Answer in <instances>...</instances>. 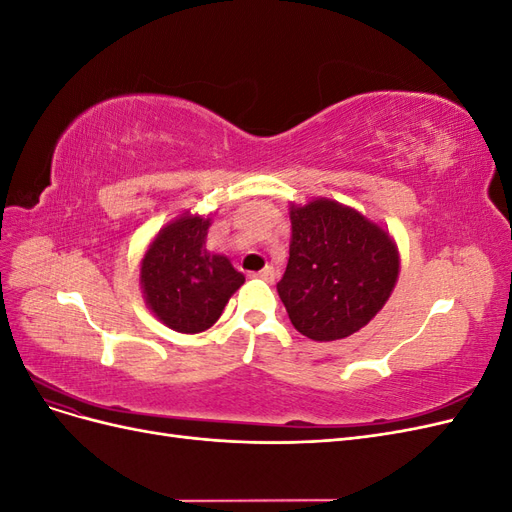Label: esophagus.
I'll return each mask as SVG.
<instances>
[{"instance_id": "obj_1", "label": "esophagus", "mask_w": 512, "mask_h": 512, "mask_svg": "<svg viewBox=\"0 0 512 512\" xmlns=\"http://www.w3.org/2000/svg\"><path fill=\"white\" fill-rule=\"evenodd\" d=\"M250 277H260V280H265V282H273L275 280V269L273 267H265V269L258 271V273H250Z\"/></svg>"}]
</instances>
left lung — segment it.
I'll return each instance as SVG.
<instances>
[{
	"label": "left lung",
	"mask_w": 512,
	"mask_h": 512,
	"mask_svg": "<svg viewBox=\"0 0 512 512\" xmlns=\"http://www.w3.org/2000/svg\"><path fill=\"white\" fill-rule=\"evenodd\" d=\"M290 258L277 294L292 327L314 342H335L374 318L399 277L393 237L331 198L290 205Z\"/></svg>",
	"instance_id": "1"
}]
</instances>
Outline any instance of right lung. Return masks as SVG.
Wrapping results in <instances>:
<instances>
[{
	"mask_svg": "<svg viewBox=\"0 0 512 512\" xmlns=\"http://www.w3.org/2000/svg\"><path fill=\"white\" fill-rule=\"evenodd\" d=\"M211 218L185 211L168 222L141 260L147 307L168 329L200 333L213 327L245 282L224 254L205 247Z\"/></svg>",
	"mask_w": 512,
	"mask_h": 512,
	"instance_id": "obj_1",
	"label": "right lung"
}]
</instances>
